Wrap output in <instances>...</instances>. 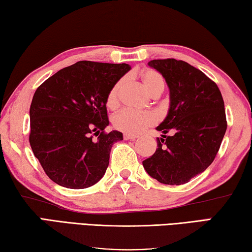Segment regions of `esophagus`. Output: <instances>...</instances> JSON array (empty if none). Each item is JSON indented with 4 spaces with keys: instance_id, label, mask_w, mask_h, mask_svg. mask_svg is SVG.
<instances>
[{
    "instance_id": "obj_1",
    "label": "esophagus",
    "mask_w": 252,
    "mask_h": 252,
    "mask_svg": "<svg viewBox=\"0 0 252 252\" xmlns=\"http://www.w3.org/2000/svg\"><path fill=\"white\" fill-rule=\"evenodd\" d=\"M136 138H137V136H136V135L124 134V139H125V140H135Z\"/></svg>"
}]
</instances>
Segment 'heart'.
I'll return each mask as SVG.
<instances>
[{
	"label": "heart",
	"mask_w": 252,
	"mask_h": 252,
	"mask_svg": "<svg viewBox=\"0 0 252 252\" xmlns=\"http://www.w3.org/2000/svg\"><path fill=\"white\" fill-rule=\"evenodd\" d=\"M142 82L144 87L152 96L156 92L164 91V81L159 74L155 70H146L142 74ZM124 84V79H119L110 88L106 96V105L110 109H115L119 104V92ZM115 129L129 135H138L143 133L148 127H152L157 123V116L153 112H138V110L125 108L115 114L112 118Z\"/></svg>",
	"instance_id": "1"
}]
</instances>
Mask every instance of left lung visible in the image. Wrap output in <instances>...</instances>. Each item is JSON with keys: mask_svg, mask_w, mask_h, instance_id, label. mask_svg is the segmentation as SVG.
Wrapping results in <instances>:
<instances>
[{"mask_svg": "<svg viewBox=\"0 0 252 252\" xmlns=\"http://www.w3.org/2000/svg\"><path fill=\"white\" fill-rule=\"evenodd\" d=\"M166 79L170 107L157 127L156 152L143 161L149 176L165 185H184L214 161L227 129L219 88L200 69L175 59L148 63Z\"/></svg>", "mask_w": 252, "mask_h": 252, "instance_id": "8db88e82", "label": "left lung"}]
</instances>
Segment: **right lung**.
Returning a JSON list of instances; mask_svg holds the SVG:
<instances>
[{"label":"right lung","mask_w":252,"mask_h":252,"mask_svg":"<svg viewBox=\"0 0 252 252\" xmlns=\"http://www.w3.org/2000/svg\"><path fill=\"white\" fill-rule=\"evenodd\" d=\"M130 66L79 61L35 91L30 145L45 174L60 186L84 189L103 177L121 131H105L106 96ZM95 138L94 139V137Z\"/></svg>","instance_id":"obj_1"}]
</instances>
